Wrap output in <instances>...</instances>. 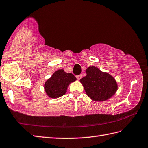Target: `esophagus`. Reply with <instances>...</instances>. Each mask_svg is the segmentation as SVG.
I'll list each match as a JSON object with an SVG mask.
<instances>
[{
  "label": "esophagus",
  "mask_w": 148,
  "mask_h": 148,
  "mask_svg": "<svg viewBox=\"0 0 148 148\" xmlns=\"http://www.w3.org/2000/svg\"><path fill=\"white\" fill-rule=\"evenodd\" d=\"M76 78H77V79H78V80H79V79L81 78V77H82V75H76Z\"/></svg>",
  "instance_id": "obj_1"
}]
</instances>
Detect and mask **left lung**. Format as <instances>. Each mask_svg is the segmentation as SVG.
<instances>
[{
  "label": "left lung",
  "mask_w": 148,
  "mask_h": 148,
  "mask_svg": "<svg viewBox=\"0 0 148 148\" xmlns=\"http://www.w3.org/2000/svg\"><path fill=\"white\" fill-rule=\"evenodd\" d=\"M86 76L80 79L86 94L93 100L102 101L108 100L118 90L114 78L106 72H102L95 66L86 70Z\"/></svg>",
  "instance_id": "8db88e82"
}]
</instances>
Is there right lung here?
<instances>
[{
  "label": "right lung",
  "instance_id": "right-lung-1",
  "mask_svg": "<svg viewBox=\"0 0 148 148\" xmlns=\"http://www.w3.org/2000/svg\"><path fill=\"white\" fill-rule=\"evenodd\" d=\"M76 80V77L72 73H66L62 69L58 70L45 82L46 93L51 98L60 97L66 93L70 83Z\"/></svg>",
  "mask_w": 148,
  "mask_h": 148
}]
</instances>
